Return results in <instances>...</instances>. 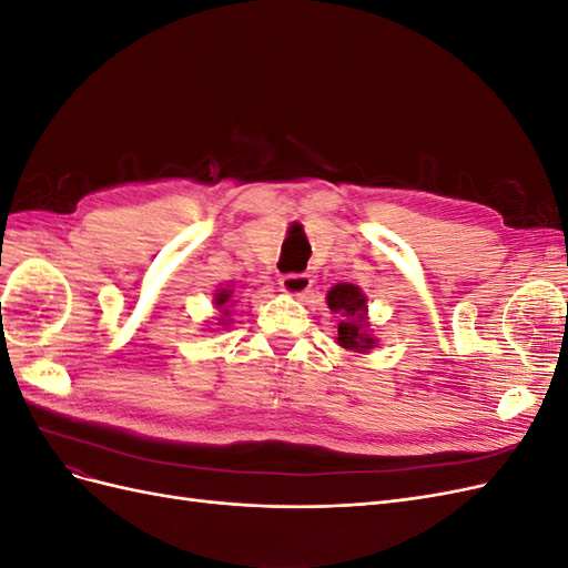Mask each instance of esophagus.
<instances>
[{"label": "esophagus", "mask_w": 568, "mask_h": 568, "mask_svg": "<svg viewBox=\"0 0 568 568\" xmlns=\"http://www.w3.org/2000/svg\"><path fill=\"white\" fill-rule=\"evenodd\" d=\"M280 286H282L284 294H288V296H303V294H307V291H311L313 277L307 272H288V274H282Z\"/></svg>", "instance_id": "obj_1"}]
</instances>
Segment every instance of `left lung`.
<instances>
[{
  "label": "left lung",
  "instance_id": "left-lung-1",
  "mask_svg": "<svg viewBox=\"0 0 568 568\" xmlns=\"http://www.w3.org/2000/svg\"><path fill=\"white\" fill-rule=\"evenodd\" d=\"M326 305L336 313L338 320V336L336 343L341 348L353 353H367L374 348L376 338L367 334V296L355 284H336L326 294Z\"/></svg>",
  "mask_w": 568,
  "mask_h": 568
}]
</instances>
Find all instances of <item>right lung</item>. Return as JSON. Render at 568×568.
<instances>
[{"mask_svg": "<svg viewBox=\"0 0 568 568\" xmlns=\"http://www.w3.org/2000/svg\"><path fill=\"white\" fill-rule=\"evenodd\" d=\"M230 303H234V301H232V288H220L217 294H215V305L220 307L222 313L230 315V311H227ZM225 324H227V322H225Z\"/></svg>", "mask_w": 568, "mask_h": 568, "instance_id": "1", "label": "right lung"}]
</instances>
